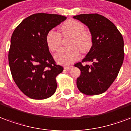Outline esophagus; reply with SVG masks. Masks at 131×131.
<instances>
[{
	"label": "esophagus",
	"mask_w": 131,
	"mask_h": 131,
	"mask_svg": "<svg viewBox=\"0 0 131 131\" xmlns=\"http://www.w3.org/2000/svg\"><path fill=\"white\" fill-rule=\"evenodd\" d=\"M71 67H64V69H66L67 71H69Z\"/></svg>",
	"instance_id": "34e87169"
}]
</instances>
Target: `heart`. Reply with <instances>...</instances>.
<instances>
[{"label":"heart","instance_id":"b5f03b06","mask_svg":"<svg viewBox=\"0 0 131 131\" xmlns=\"http://www.w3.org/2000/svg\"><path fill=\"white\" fill-rule=\"evenodd\" d=\"M63 35H72L69 42V48H62L56 53V60L60 64H69L76 60L80 56L79 49L83 53L90 50L92 45V36L88 31L85 30V27L81 22L69 19L61 26ZM61 35L54 30H51L46 35V40L48 48L51 51H56L61 43ZM79 48H78V47Z\"/></svg>","mask_w":131,"mask_h":131}]
</instances>
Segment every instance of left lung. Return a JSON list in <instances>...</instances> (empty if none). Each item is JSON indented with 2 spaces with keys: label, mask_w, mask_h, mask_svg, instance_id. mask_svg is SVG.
<instances>
[{
  "label": "left lung",
  "mask_w": 131,
  "mask_h": 131,
  "mask_svg": "<svg viewBox=\"0 0 131 131\" xmlns=\"http://www.w3.org/2000/svg\"><path fill=\"white\" fill-rule=\"evenodd\" d=\"M88 26L92 35V46L82 62L91 65L75 64L81 71L77 87L87 95L100 94L109 88L122 65L124 52V39L115 24L98 14H83L73 16Z\"/></svg>",
  "instance_id": "1"
}]
</instances>
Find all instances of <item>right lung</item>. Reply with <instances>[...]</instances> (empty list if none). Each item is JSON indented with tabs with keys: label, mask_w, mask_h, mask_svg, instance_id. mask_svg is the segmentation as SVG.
<instances>
[{
	"label": "right lung",
	"mask_w": 131,
	"mask_h": 131,
	"mask_svg": "<svg viewBox=\"0 0 131 131\" xmlns=\"http://www.w3.org/2000/svg\"><path fill=\"white\" fill-rule=\"evenodd\" d=\"M66 19L59 14H34L12 33L8 55L12 75L20 90L30 99H45L56 92V77L63 67L56 64L46 37Z\"/></svg>",
	"instance_id": "1"
}]
</instances>
